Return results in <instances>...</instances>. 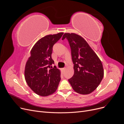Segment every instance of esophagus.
Returning <instances> with one entry per match:
<instances>
[{"label":"esophagus","mask_w":124,"mask_h":124,"mask_svg":"<svg viewBox=\"0 0 124 124\" xmlns=\"http://www.w3.org/2000/svg\"><path fill=\"white\" fill-rule=\"evenodd\" d=\"M66 68H62V72H64V71L66 70Z\"/></svg>","instance_id":"34e87169"}]
</instances>
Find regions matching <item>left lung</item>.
I'll list each match as a JSON object with an SVG mask.
<instances>
[{
    "mask_svg": "<svg viewBox=\"0 0 124 124\" xmlns=\"http://www.w3.org/2000/svg\"><path fill=\"white\" fill-rule=\"evenodd\" d=\"M68 40L74 64V74L68 81L74 91L82 95L91 93L104 76L100 59L84 38L76 33H65L62 40Z\"/></svg>",
    "mask_w": 124,
    "mask_h": 124,
    "instance_id": "left-lung-1",
    "label": "left lung"
}]
</instances>
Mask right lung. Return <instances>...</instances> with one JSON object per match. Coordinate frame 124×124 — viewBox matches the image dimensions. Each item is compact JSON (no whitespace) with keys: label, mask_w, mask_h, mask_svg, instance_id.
<instances>
[{"label":"right lung","mask_w":124,"mask_h":124,"mask_svg":"<svg viewBox=\"0 0 124 124\" xmlns=\"http://www.w3.org/2000/svg\"><path fill=\"white\" fill-rule=\"evenodd\" d=\"M63 32L49 35L39 39L31 51L26 63L25 78L32 91L41 96L53 94L61 81V71L54 64L51 55L53 46L61 39ZM51 68H50V67Z\"/></svg>","instance_id":"obj_1"}]
</instances>
